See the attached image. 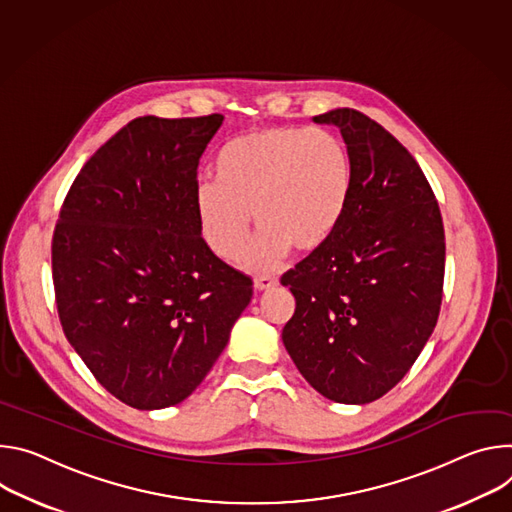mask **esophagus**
<instances>
[{"label":"esophagus","instance_id":"obj_1","mask_svg":"<svg viewBox=\"0 0 512 512\" xmlns=\"http://www.w3.org/2000/svg\"><path fill=\"white\" fill-rule=\"evenodd\" d=\"M254 287H256V291L264 293V291H270V289L278 287V280L270 278V276H260V278L254 280Z\"/></svg>","mask_w":512,"mask_h":512}]
</instances>
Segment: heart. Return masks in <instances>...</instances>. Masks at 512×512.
<instances>
[{"label":"heart","instance_id":"b5f03b06","mask_svg":"<svg viewBox=\"0 0 512 512\" xmlns=\"http://www.w3.org/2000/svg\"><path fill=\"white\" fill-rule=\"evenodd\" d=\"M215 183L197 189V215L211 252L238 262L250 244V213L260 238L244 266L270 274L293 246L315 252L342 221L352 187L344 142L327 130L268 126L227 142Z\"/></svg>","mask_w":512,"mask_h":512}]
</instances>
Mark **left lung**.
<instances>
[{
	"mask_svg": "<svg viewBox=\"0 0 512 512\" xmlns=\"http://www.w3.org/2000/svg\"><path fill=\"white\" fill-rule=\"evenodd\" d=\"M313 122L342 132L352 187L331 240L280 278L297 301L282 344L325 399L366 405L401 382L435 329L443 221L421 166L380 124L350 107Z\"/></svg>",
	"mask_w": 512,
	"mask_h": 512,
	"instance_id": "1",
	"label": "left lung"
}]
</instances>
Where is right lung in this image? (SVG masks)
<instances>
[{"label": "right lung", "instance_id": "1", "mask_svg": "<svg viewBox=\"0 0 512 512\" xmlns=\"http://www.w3.org/2000/svg\"><path fill=\"white\" fill-rule=\"evenodd\" d=\"M223 116H144L81 168L52 236L63 331L122 403L173 407L203 382L252 278L201 238L197 166Z\"/></svg>", "mask_w": 512, "mask_h": 512}]
</instances>
